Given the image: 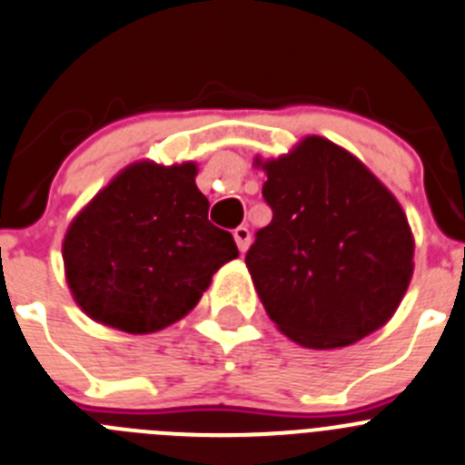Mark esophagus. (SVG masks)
I'll use <instances>...</instances> for the list:
<instances>
[{
  "instance_id": "esophagus-1",
  "label": "esophagus",
  "mask_w": 465,
  "mask_h": 465,
  "mask_svg": "<svg viewBox=\"0 0 465 465\" xmlns=\"http://www.w3.org/2000/svg\"><path fill=\"white\" fill-rule=\"evenodd\" d=\"M233 241H236L238 250H241V252H245V250H248V245H250V229L248 227L233 229Z\"/></svg>"
}]
</instances>
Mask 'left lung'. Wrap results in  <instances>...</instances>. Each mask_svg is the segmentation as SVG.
<instances>
[{
  "label": "left lung",
  "instance_id": "8db88e82",
  "mask_svg": "<svg viewBox=\"0 0 465 465\" xmlns=\"http://www.w3.org/2000/svg\"><path fill=\"white\" fill-rule=\"evenodd\" d=\"M263 171L273 220L254 233L245 263L271 320L312 350L373 333L394 315L412 278L415 241L394 194L320 136Z\"/></svg>",
  "mask_w": 465,
  "mask_h": 465
}]
</instances>
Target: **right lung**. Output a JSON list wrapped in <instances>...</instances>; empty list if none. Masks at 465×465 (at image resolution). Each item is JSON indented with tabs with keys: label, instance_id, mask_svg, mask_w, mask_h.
Returning a JSON list of instances; mask_svg holds the SVG:
<instances>
[{
	"label": "right lung",
	"instance_id": "add662e5",
	"mask_svg": "<svg viewBox=\"0 0 465 465\" xmlns=\"http://www.w3.org/2000/svg\"><path fill=\"white\" fill-rule=\"evenodd\" d=\"M192 162H141L113 178L64 236L71 294L92 320L153 333L199 303L213 273L238 257L233 236L208 220Z\"/></svg>",
	"mask_w": 465,
	"mask_h": 465
}]
</instances>
